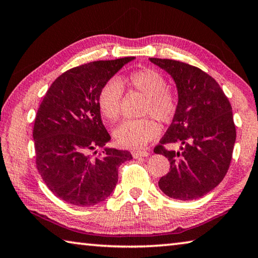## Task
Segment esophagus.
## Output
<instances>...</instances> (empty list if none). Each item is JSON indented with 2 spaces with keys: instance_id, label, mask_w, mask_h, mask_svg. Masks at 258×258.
<instances>
[{
  "instance_id": "34e87169",
  "label": "esophagus",
  "mask_w": 258,
  "mask_h": 258,
  "mask_svg": "<svg viewBox=\"0 0 258 258\" xmlns=\"http://www.w3.org/2000/svg\"><path fill=\"white\" fill-rule=\"evenodd\" d=\"M149 155V153L147 151H139V150H134L132 151V156L134 158H141V157H147Z\"/></svg>"
}]
</instances>
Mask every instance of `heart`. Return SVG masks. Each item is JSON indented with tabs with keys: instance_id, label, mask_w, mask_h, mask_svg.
I'll return each mask as SVG.
<instances>
[{
	"instance_id": "b5f03b06",
	"label": "heart",
	"mask_w": 258,
	"mask_h": 258,
	"mask_svg": "<svg viewBox=\"0 0 258 258\" xmlns=\"http://www.w3.org/2000/svg\"><path fill=\"white\" fill-rule=\"evenodd\" d=\"M125 83L147 97L142 109L144 116H153L163 122L172 119L177 109V102L172 94L167 91L165 79L151 69H140L133 71L126 79L119 80L118 78H112L101 87L97 104L101 113L108 120L114 121L120 116L121 100L124 95L122 84ZM158 133V125L150 118L125 120L113 131L118 144L131 149L142 148L156 138Z\"/></svg>"
}]
</instances>
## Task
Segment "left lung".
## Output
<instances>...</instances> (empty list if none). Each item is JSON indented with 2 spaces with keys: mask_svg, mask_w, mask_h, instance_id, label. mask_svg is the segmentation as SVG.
I'll return each mask as SVG.
<instances>
[{
  "mask_svg": "<svg viewBox=\"0 0 258 258\" xmlns=\"http://www.w3.org/2000/svg\"><path fill=\"white\" fill-rule=\"evenodd\" d=\"M149 60L169 73L178 91L172 122L154 149L171 165L158 186L175 200L200 199L219 185L230 167L236 138L230 101L217 81L199 68L173 59ZM170 143L181 148L165 150Z\"/></svg>",
  "mask_w": 258,
  "mask_h": 258,
  "instance_id": "obj_1",
  "label": "left lung"
}]
</instances>
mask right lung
<instances>
[{"label":"right lung","mask_w":258,"mask_h":258,"mask_svg":"<svg viewBox=\"0 0 258 258\" xmlns=\"http://www.w3.org/2000/svg\"><path fill=\"white\" fill-rule=\"evenodd\" d=\"M133 59L96 60L70 69L41 102L33 128L36 167L49 189L65 202L80 207L103 202L117 185L118 167L132 159L130 151L107 147L111 137L102 122L97 96ZM96 148L104 150L94 158L90 151Z\"/></svg>","instance_id":"add662e5"}]
</instances>
